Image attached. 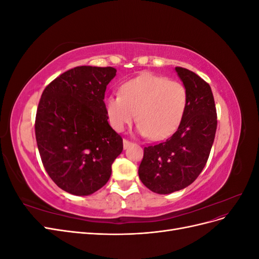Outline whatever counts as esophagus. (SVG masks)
I'll use <instances>...</instances> for the list:
<instances>
[{"label": "esophagus", "mask_w": 259, "mask_h": 259, "mask_svg": "<svg viewBox=\"0 0 259 259\" xmlns=\"http://www.w3.org/2000/svg\"><path fill=\"white\" fill-rule=\"evenodd\" d=\"M131 145H132V143L130 142V140H127V139H124L123 140V147H124V149H127Z\"/></svg>", "instance_id": "obj_1"}]
</instances>
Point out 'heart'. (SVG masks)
<instances>
[{
    "mask_svg": "<svg viewBox=\"0 0 259 259\" xmlns=\"http://www.w3.org/2000/svg\"><path fill=\"white\" fill-rule=\"evenodd\" d=\"M187 105L185 86L151 73L125 82L120 95L108 96L106 112L111 126L122 132L135 119L138 134L161 140L170 136L183 120Z\"/></svg>",
    "mask_w": 259,
    "mask_h": 259,
    "instance_id": "obj_1",
    "label": "heart"
}]
</instances>
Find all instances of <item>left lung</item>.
<instances>
[{
	"instance_id": "1",
	"label": "left lung",
	"mask_w": 259,
	"mask_h": 259,
	"mask_svg": "<svg viewBox=\"0 0 259 259\" xmlns=\"http://www.w3.org/2000/svg\"><path fill=\"white\" fill-rule=\"evenodd\" d=\"M187 92L183 120L165 142L145 147L138 168L151 191L168 194L191 185L204 168L217 128L213 93L204 80L186 68H175Z\"/></svg>"
}]
</instances>
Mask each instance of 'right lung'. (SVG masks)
<instances>
[{
    "mask_svg": "<svg viewBox=\"0 0 259 259\" xmlns=\"http://www.w3.org/2000/svg\"><path fill=\"white\" fill-rule=\"evenodd\" d=\"M115 73L112 67H75L43 91L35 116L36 144L45 170L66 192L90 195L99 190L123 150L104 101Z\"/></svg>",
    "mask_w": 259,
    "mask_h": 259,
    "instance_id": "right-lung-1",
    "label": "right lung"
}]
</instances>
